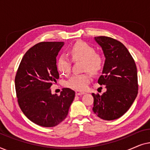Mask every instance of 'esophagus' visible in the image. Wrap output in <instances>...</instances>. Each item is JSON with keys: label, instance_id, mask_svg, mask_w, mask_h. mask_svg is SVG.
<instances>
[{"label": "esophagus", "instance_id": "esophagus-1", "mask_svg": "<svg viewBox=\"0 0 150 150\" xmlns=\"http://www.w3.org/2000/svg\"><path fill=\"white\" fill-rule=\"evenodd\" d=\"M85 93L83 91H76V96H81V95H83V94H85Z\"/></svg>", "mask_w": 150, "mask_h": 150}]
</instances>
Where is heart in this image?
Here are the masks:
<instances>
[{"mask_svg":"<svg viewBox=\"0 0 150 150\" xmlns=\"http://www.w3.org/2000/svg\"><path fill=\"white\" fill-rule=\"evenodd\" d=\"M69 54L73 61H84L83 70L89 71L93 74H97L104 66V59L95 48L85 42H78L69 48ZM58 70L63 75H68L71 71V61L65 54L59 57L57 61ZM91 79L89 73L73 74L67 80L65 85L71 89L83 91L87 87Z\"/></svg>","mask_w":150,"mask_h":150,"instance_id":"obj_1","label":"heart"}]
</instances>
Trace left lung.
<instances>
[{
	"label": "left lung",
	"mask_w": 150,
	"mask_h": 150,
	"mask_svg": "<svg viewBox=\"0 0 150 150\" xmlns=\"http://www.w3.org/2000/svg\"><path fill=\"white\" fill-rule=\"evenodd\" d=\"M104 57L102 75L98 79L106 92L92 93L93 110L104 120H113L126 113L138 93V78L134 60L122 43L106 36L95 37Z\"/></svg>",
	"instance_id": "left-lung-1"
}]
</instances>
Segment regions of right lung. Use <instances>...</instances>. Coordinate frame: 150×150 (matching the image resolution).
Listing matches in <instances>:
<instances>
[{"label":"right lung","mask_w":150,"mask_h":150,"mask_svg":"<svg viewBox=\"0 0 150 150\" xmlns=\"http://www.w3.org/2000/svg\"><path fill=\"white\" fill-rule=\"evenodd\" d=\"M64 43L44 42L24 55L16 73L15 87L18 102L28 120L43 127H54L68 114L75 91L64 88L60 96L50 88L59 79L57 56Z\"/></svg>","instance_id":"obj_1"}]
</instances>
